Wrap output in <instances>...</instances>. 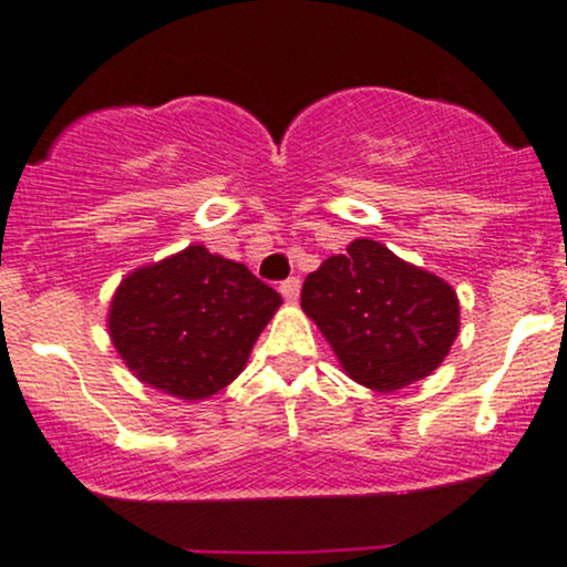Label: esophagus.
<instances>
[{"label":"esophagus","mask_w":567,"mask_h":567,"mask_svg":"<svg viewBox=\"0 0 567 567\" xmlns=\"http://www.w3.org/2000/svg\"><path fill=\"white\" fill-rule=\"evenodd\" d=\"M279 292H282V296H285V301L296 303L298 301V292H301V279H298V277L285 279V282L279 285Z\"/></svg>","instance_id":"1"}]
</instances>
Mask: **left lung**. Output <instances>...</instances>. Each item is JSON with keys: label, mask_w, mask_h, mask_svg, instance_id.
Returning <instances> with one entry per match:
<instances>
[{"label": "left lung", "mask_w": 567, "mask_h": 567, "mask_svg": "<svg viewBox=\"0 0 567 567\" xmlns=\"http://www.w3.org/2000/svg\"><path fill=\"white\" fill-rule=\"evenodd\" d=\"M301 309L328 338L343 373L381 394L432 375L461 324L451 285L375 239H354L311 271Z\"/></svg>", "instance_id": "8db88e82"}]
</instances>
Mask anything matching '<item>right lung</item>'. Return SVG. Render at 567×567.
Segmentation results:
<instances>
[{
    "mask_svg": "<svg viewBox=\"0 0 567 567\" xmlns=\"http://www.w3.org/2000/svg\"><path fill=\"white\" fill-rule=\"evenodd\" d=\"M279 303L245 264L188 245L122 279L109 336L138 381L178 400H207L243 373Z\"/></svg>",
    "mask_w": 567,
    "mask_h": 567,
    "instance_id": "obj_1",
    "label": "right lung"
}]
</instances>
